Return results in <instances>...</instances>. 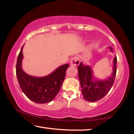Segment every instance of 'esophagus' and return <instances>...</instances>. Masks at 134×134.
<instances>
[{
	"instance_id": "1",
	"label": "esophagus",
	"mask_w": 134,
	"mask_h": 134,
	"mask_svg": "<svg viewBox=\"0 0 134 134\" xmlns=\"http://www.w3.org/2000/svg\"><path fill=\"white\" fill-rule=\"evenodd\" d=\"M79 64H80V61H79V59L77 57H74L70 61V65L71 66H77Z\"/></svg>"
}]
</instances>
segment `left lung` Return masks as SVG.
I'll return each instance as SVG.
<instances>
[{
    "label": "left lung",
    "instance_id": "8db88e82",
    "mask_svg": "<svg viewBox=\"0 0 134 134\" xmlns=\"http://www.w3.org/2000/svg\"><path fill=\"white\" fill-rule=\"evenodd\" d=\"M110 51L113 49L109 47ZM113 72L111 76L105 80H98L93 76L92 69L90 65H85L82 62L78 65L79 79L80 82L81 92L84 99L88 102H96L102 99L109 92L114 82L116 73L117 58L113 60Z\"/></svg>",
    "mask_w": 134,
    "mask_h": 134
}]
</instances>
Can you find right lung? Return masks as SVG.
I'll list each match as a JSON object with an SVG mask.
<instances>
[{
	"instance_id": "add662e5",
	"label": "right lung",
	"mask_w": 134,
	"mask_h": 134,
	"mask_svg": "<svg viewBox=\"0 0 134 134\" xmlns=\"http://www.w3.org/2000/svg\"><path fill=\"white\" fill-rule=\"evenodd\" d=\"M24 45L18 55L16 67L17 79L21 89L28 98L35 103L49 102L55 98L60 91L69 65H61L51 74L44 77H37L29 75L22 69Z\"/></svg>"
}]
</instances>
